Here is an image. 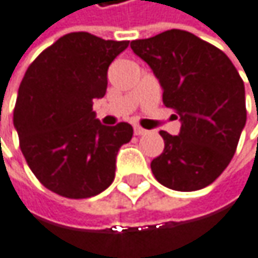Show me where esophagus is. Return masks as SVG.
<instances>
[{
	"instance_id": "obj_1",
	"label": "esophagus",
	"mask_w": 258,
	"mask_h": 258,
	"mask_svg": "<svg viewBox=\"0 0 258 258\" xmlns=\"http://www.w3.org/2000/svg\"><path fill=\"white\" fill-rule=\"evenodd\" d=\"M147 133H148V132L144 130L142 126H138V125L135 126V135H136V136H144V135H147Z\"/></svg>"
}]
</instances>
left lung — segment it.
<instances>
[{
	"label": "left lung",
	"instance_id": "obj_1",
	"mask_svg": "<svg viewBox=\"0 0 258 258\" xmlns=\"http://www.w3.org/2000/svg\"><path fill=\"white\" fill-rule=\"evenodd\" d=\"M132 50L159 79L165 107L180 117L177 136L160 132L165 148L151 162L154 177L174 191L208 186L228 167L246 123L240 75L222 50L185 30L132 41Z\"/></svg>",
	"mask_w": 258,
	"mask_h": 258
}]
</instances>
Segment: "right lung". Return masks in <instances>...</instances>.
Here are the masks:
<instances>
[{
  "mask_svg": "<svg viewBox=\"0 0 258 258\" xmlns=\"http://www.w3.org/2000/svg\"><path fill=\"white\" fill-rule=\"evenodd\" d=\"M130 41H105L87 32L64 35L27 69L18 90L13 125L38 180L62 197L87 199L114 180L119 148L133 126H107L93 101L104 98L110 64Z\"/></svg>",
  "mask_w": 258,
  "mask_h": 258,
  "instance_id": "right-lung-1",
  "label": "right lung"
}]
</instances>
